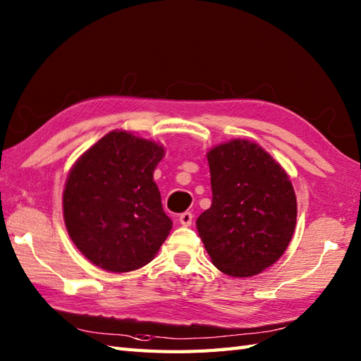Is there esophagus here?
Wrapping results in <instances>:
<instances>
[{"label": "esophagus", "instance_id": "obj_1", "mask_svg": "<svg viewBox=\"0 0 361 361\" xmlns=\"http://www.w3.org/2000/svg\"><path fill=\"white\" fill-rule=\"evenodd\" d=\"M192 220H194V216H192V212H183V214H180V219H178V221H180V225H183V226H190L192 225Z\"/></svg>", "mask_w": 361, "mask_h": 361}]
</instances>
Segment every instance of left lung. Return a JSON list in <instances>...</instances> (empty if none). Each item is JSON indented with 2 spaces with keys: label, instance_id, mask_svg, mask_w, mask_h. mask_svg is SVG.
<instances>
[{
  "label": "left lung",
  "instance_id": "1",
  "mask_svg": "<svg viewBox=\"0 0 361 361\" xmlns=\"http://www.w3.org/2000/svg\"><path fill=\"white\" fill-rule=\"evenodd\" d=\"M212 204L198 235L221 273L250 278L271 267L293 237L296 195L283 167L259 144L231 140L208 153Z\"/></svg>",
  "mask_w": 361,
  "mask_h": 361
}]
</instances>
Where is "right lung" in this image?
<instances>
[{"label": "right lung", "instance_id": "obj_1", "mask_svg": "<svg viewBox=\"0 0 361 361\" xmlns=\"http://www.w3.org/2000/svg\"><path fill=\"white\" fill-rule=\"evenodd\" d=\"M161 144L113 130L83 152L66 176L63 219L75 247L111 273L147 265L172 229L153 172Z\"/></svg>", "mask_w": 361, "mask_h": 361}]
</instances>
